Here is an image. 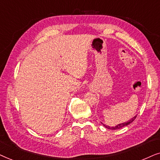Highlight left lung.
<instances>
[{
	"instance_id": "1",
	"label": "left lung",
	"mask_w": 160,
	"mask_h": 160,
	"mask_svg": "<svg viewBox=\"0 0 160 160\" xmlns=\"http://www.w3.org/2000/svg\"><path fill=\"white\" fill-rule=\"evenodd\" d=\"M136 117H137V116H134L132 118L129 119V121H126V122L119 123V124H117L116 126H115V127H110V126H108V125L103 124V123H102V124H103V126L105 127V128H107L108 129H112V130H116V129H121V128H123V127H126V126H127V125H129V123H131L132 122H133V121L136 118Z\"/></svg>"
}]
</instances>
